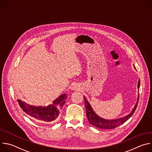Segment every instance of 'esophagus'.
Returning <instances> with one entry per match:
<instances>
[{"instance_id":"34e87169","label":"esophagus","mask_w":152,"mask_h":152,"mask_svg":"<svg viewBox=\"0 0 152 152\" xmlns=\"http://www.w3.org/2000/svg\"><path fill=\"white\" fill-rule=\"evenodd\" d=\"M80 86H79L78 85H74L73 86V90H80Z\"/></svg>"}]
</instances>
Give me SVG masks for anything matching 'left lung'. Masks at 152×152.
Returning a JSON list of instances; mask_svg holds the SVG:
<instances>
[{"label":"left lung","mask_w":152,"mask_h":152,"mask_svg":"<svg viewBox=\"0 0 152 152\" xmlns=\"http://www.w3.org/2000/svg\"><path fill=\"white\" fill-rule=\"evenodd\" d=\"M140 80L139 79L138 83V89H140ZM83 100H84V102H85V106L86 108V116H87L89 122L92 125H93L98 128H100V129H114V128L120 126L121 124H123L124 123H125L127 120L129 119L130 117H131L133 115V114L134 113L136 108L137 107V104H138V100H139V94L138 96L137 102L135 107H134L133 110L132 111V112L131 113L124 117H122V118H120L118 119H115V120H105V119L99 117L93 111L89 102H88L87 100H86L85 97H83Z\"/></svg>","instance_id":"left-lung-1"}]
</instances>
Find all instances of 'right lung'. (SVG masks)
Segmentation results:
<instances>
[{
    "instance_id": "right-lung-1",
    "label": "right lung",
    "mask_w": 152,
    "mask_h": 152,
    "mask_svg": "<svg viewBox=\"0 0 152 152\" xmlns=\"http://www.w3.org/2000/svg\"><path fill=\"white\" fill-rule=\"evenodd\" d=\"M66 94H62L53 101L52 104L46 107L34 106L19 99H17V102L20 107L28 115L38 120L50 123L56 120L58 117L61 110L66 102Z\"/></svg>"
}]
</instances>
